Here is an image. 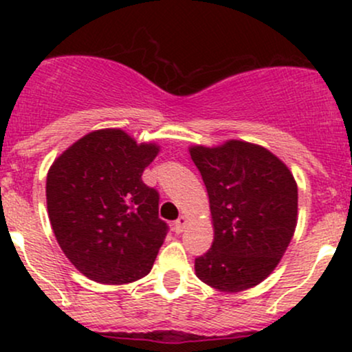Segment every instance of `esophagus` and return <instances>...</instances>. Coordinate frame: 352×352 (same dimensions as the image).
<instances>
[{"label": "esophagus", "mask_w": 352, "mask_h": 352, "mask_svg": "<svg viewBox=\"0 0 352 352\" xmlns=\"http://www.w3.org/2000/svg\"><path fill=\"white\" fill-rule=\"evenodd\" d=\"M188 220L185 217H179L175 221H173V230H175V233H182L187 227Z\"/></svg>", "instance_id": "obj_1"}]
</instances>
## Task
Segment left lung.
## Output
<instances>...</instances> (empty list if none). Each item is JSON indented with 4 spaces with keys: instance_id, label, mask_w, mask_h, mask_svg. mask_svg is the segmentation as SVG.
Segmentation results:
<instances>
[{
    "instance_id": "left-lung-1",
    "label": "left lung",
    "mask_w": 352,
    "mask_h": 352,
    "mask_svg": "<svg viewBox=\"0 0 352 352\" xmlns=\"http://www.w3.org/2000/svg\"><path fill=\"white\" fill-rule=\"evenodd\" d=\"M207 187L212 248L195 258L201 281L220 292L252 288L280 263L296 228L298 187L292 172L260 145L230 140L190 148Z\"/></svg>"
}]
</instances>
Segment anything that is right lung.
<instances>
[{
  "instance_id": "add662e5",
  "label": "right lung",
  "mask_w": 352,
  "mask_h": 352,
  "mask_svg": "<svg viewBox=\"0 0 352 352\" xmlns=\"http://www.w3.org/2000/svg\"><path fill=\"white\" fill-rule=\"evenodd\" d=\"M159 147L119 129L84 135L47 173V213L56 240L80 273L124 285L152 270L168 225L160 195L142 182Z\"/></svg>"
}]
</instances>
